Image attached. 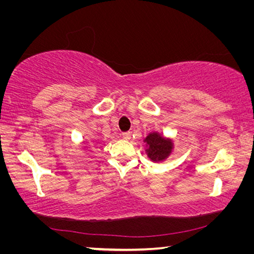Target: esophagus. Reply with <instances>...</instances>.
Wrapping results in <instances>:
<instances>
[{
	"mask_svg": "<svg viewBox=\"0 0 254 254\" xmlns=\"http://www.w3.org/2000/svg\"><path fill=\"white\" fill-rule=\"evenodd\" d=\"M122 136H123V139L130 140L131 139V133L130 132H123L122 133Z\"/></svg>",
	"mask_w": 254,
	"mask_h": 254,
	"instance_id": "1",
	"label": "esophagus"
}]
</instances>
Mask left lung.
Wrapping results in <instances>:
<instances>
[{"label":"left lung","instance_id":"8db88e82","mask_svg":"<svg viewBox=\"0 0 254 254\" xmlns=\"http://www.w3.org/2000/svg\"><path fill=\"white\" fill-rule=\"evenodd\" d=\"M144 141L148 144V157L152 161L165 160L173 151V141L161 136L157 132L150 133Z\"/></svg>","mask_w":254,"mask_h":254}]
</instances>
